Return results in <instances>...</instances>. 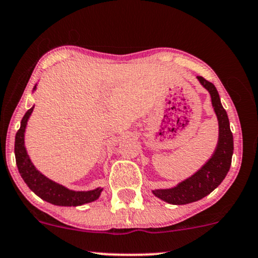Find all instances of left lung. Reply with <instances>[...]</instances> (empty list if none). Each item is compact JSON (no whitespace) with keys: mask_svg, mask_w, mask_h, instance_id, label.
<instances>
[{"mask_svg":"<svg viewBox=\"0 0 258 258\" xmlns=\"http://www.w3.org/2000/svg\"><path fill=\"white\" fill-rule=\"evenodd\" d=\"M197 78L211 95L212 106L219 123V138L212 157L194 175L172 188L152 190L155 197L171 205H187L207 197L223 182L232 161L233 136L230 130L229 116L221 105L217 88L204 77L198 76Z\"/></svg>","mask_w":258,"mask_h":258,"instance_id":"1","label":"left lung"}]
</instances>
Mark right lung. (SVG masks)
<instances>
[{
	"label": "right lung",
	"mask_w": 258,
	"mask_h": 258,
	"mask_svg": "<svg viewBox=\"0 0 258 258\" xmlns=\"http://www.w3.org/2000/svg\"><path fill=\"white\" fill-rule=\"evenodd\" d=\"M35 89H37V84L34 86L33 91ZM33 108L34 107H32L26 112L21 120L20 130L15 136L14 151L16 165H18L19 172H20L21 177L24 178L25 183L39 198L50 202L52 205H56V206H81V205L89 204V202L97 200L103 188L99 187L87 191L71 190L64 185L50 180L34 167L25 146L26 126H27V121L32 112H33Z\"/></svg>",
	"instance_id": "right-lung-1"
}]
</instances>
